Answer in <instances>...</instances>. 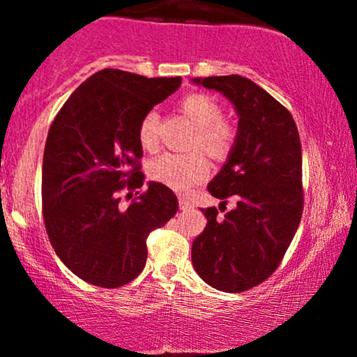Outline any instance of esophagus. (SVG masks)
<instances>
[{"mask_svg":"<svg viewBox=\"0 0 357 357\" xmlns=\"http://www.w3.org/2000/svg\"><path fill=\"white\" fill-rule=\"evenodd\" d=\"M179 208H181V210H191L192 203L188 198H184V196H181V198H179Z\"/></svg>","mask_w":357,"mask_h":357,"instance_id":"1","label":"esophagus"}]
</instances>
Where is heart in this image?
I'll return each mask as SVG.
<instances>
[{
    "label": "heart",
    "mask_w": 357,
    "mask_h": 357,
    "mask_svg": "<svg viewBox=\"0 0 357 357\" xmlns=\"http://www.w3.org/2000/svg\"><path fill=\"white\" fill-rule=\"evenodd\" d=\"M181 109L199 127L195 144H202L208 153L223 158L230 153L235 142V130L223 122V110L213 97L206 93H190L181 100ZM139 141L144 149L158 147V114L147 112L139 124ZM210 162L202 151L191 153H165L149 162V174L154 181L165 184L171 190L184 192L195 184L206 179Z\"/></svg>",
    "instance_id": "obj_1"
}]
</instances>
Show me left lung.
Returning <instances> with one entry per match:
<instances>
[{"label":"left lung","mask_w":357,"mask_h":357,"mask_svg":"<svg viewBox=\"0 0 357 357\" xmlns=\"http://www.w3.org/2000/svg\"><path fill=\"white\" fill-rule=\"evenodd\" d=\"M191 82L227 97L238 116L227 161L208 184L211 196L233 198L236 206L223 218L216 208L202 210L208 223L192 241V267L213 289L243 292L275 272L301 223V137L289 110L255 82L241 75Z\"/></svg>","instance_id":"obj_1"}]
</instances>
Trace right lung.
<instances>
[{"mask_svg":"<svg viewBox=\"0 0 357 357\" xmlns=\"http://www.w3.org/2000/svg\"><path fill=\"white\" fill-rule=\"evenodd\" d=\"M179 85L181 77L104 68L73 90L48 130L45 228L65 267L89 284L116 289L134 280L146 265L149 233L178 211V198L161 183H147L129 208L119 204V191L144 184L139 124Z\"/></svg>","mask_w":357,"mask_h":357,"instance_id":"right-lung-1","label":"right lung"}]
</instances>
